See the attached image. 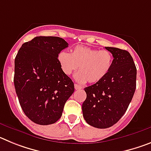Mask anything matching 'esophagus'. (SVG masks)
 Instances as JSON below:
<instances>
[{"label":"esophagus","mask_w":151,"mask_h":151,"mask_svg":"<svg viewBox=\"0 0 151 151\" xmlns=\"http://www.w3.org/2000/svg\"><path fill=\"white\" fill-rule=\"evenodd\" d=\"M74 86H75V89H76V90H78V89H82V87H81L80 85H78V84H75Z\"/></svg>","instance_id":"34e87169"}]
</instances>
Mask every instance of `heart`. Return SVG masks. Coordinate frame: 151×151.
<instances>
[{
    "label": "heart",
    "mask_w": 151,
    "mask_h": 151,
    "mask_svg": "<svg viewBox=\"0 0 151 151\" xmlns=\"http://www.w3.org/2000/svg\"><path fill=\"white\" fill-rule=\"evenodd\" d=\"M57 60L63 73L71 75L78 69L75 76L77 82L91 84L101 82L109 74L113 64V56L107 50H97L87 46L74 47L69 54L61 50Z\"/></svg>",
    "instance_id": "heart-1"
}]
</instances>
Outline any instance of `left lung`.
Returning <instances> with one entry per match:
<instances>
[{
  "label": "left lung",
  "instance_id": "1",
  "mask_svg": "<svg viewBox=\"0 0 151 151\" xmlns=\"http://www.w3.org/2000/svg\"><path fill=\"white\" fill-rule=\"evenodd\" d=\"M113 56L109 74L101 82L86 87L87 97L82 113L88 124L106 129L116 123L125 114L136 88L137 69L127 50L105 47Z\"/></svg>",
  "mask_w": 151,
  "mask_h": 151
}]
</instances>
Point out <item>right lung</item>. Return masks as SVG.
<instances>
[{"label": "right lung", "mask_w": 151, "mask_h": 151, "mask_svg": "<svg viewBox=\"0 0 151 151\" xmlns=\"http://www.w3.org/2000/svg\"><path fill=\"white\" fill-rule=\"evenodd\" d=\"M67 47L59 37L38 36L24 43L16 56V92L24 113L35 123H55L74 92V83L57 60L58 54Z\"/></svg>", "instance_id": "1"}]
</instances>
